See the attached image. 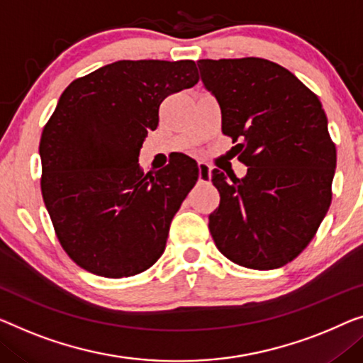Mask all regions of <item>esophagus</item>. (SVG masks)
Wrapping results in <instances>:
<instances>
[{"label":"esophagus","mask_w":363,"mask_h":363,"mask_svg":"<svg viewBox=\"0 0 363 363\" xmlns=\"http://www.w3.org/2000/svg\"><path fill=\"white\" fill-rule=\"evenodd\" d=\"M212 179V167L207 163H199V182L207 184Z\"/></svg>","instance_id":"esophagus-1"}]
</instances>
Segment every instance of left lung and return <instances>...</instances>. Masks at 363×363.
<instances>
[{"instance_id": "obj_1", "label": "left lung", "mask_w": 363, "mask_h": 363, "mask_svg": "<svg viewBox=\"0 0 363 363\" xmlns=\"http://www.w3.org/2000/svg\"><path fill=\"white\" fill-rule=\"evenodd\" d=\"M202 83L221 109V132L238 142L245 177L212 171L220 205L208 216L216 247L242 267L294 261L331 205L336 145L318 96L264 58L199 60Z\"/></svg>"}]
</instances>
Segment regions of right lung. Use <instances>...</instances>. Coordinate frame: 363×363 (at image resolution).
<instances>
[{"instance_id":"right-lung-1","label":"right lung","mask_w":363,"mask_h":363,"mask_svg":"<svg viewBox=\"0 0 363 363\" xmlns=\"http://www.w3.org/2000/svg\"><path fill=\"white\" fill-rule=\"evenodd\" d=\"M197 81L192 60H121L62 93L42 132L40 189L58 241L79 267L122 279L164 252L199 166L177 155L145 174L138 155L158 127L161 102Z\"/></svg>"}]
</instances>
